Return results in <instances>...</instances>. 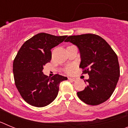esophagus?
Wrapping results in <instances>:
<instances>
[{
    "mask_svg": "<svg viewBox=\"0 0 128 128\" xmlns=\"http://www.w3.org/2000/svg\"><path fill=\"white\" fill-rule=\"evenodd\" d=\"M68 80L70 81H76V78H68Z\"/></svg>",
    "mask_w": 128,
    "mask_h": 128,
    "instance_id": "1",
    "label": "esophagus"
}]
</instances>
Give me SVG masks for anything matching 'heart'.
Wrapping results in <instances>:
<instances>
[{
    "label": "heart",
    "instance_id": "obj_1",
    "mask_svg": "<svg viewBox=\"0 0 128 128\" xmlns=\"http://www.w3.org/2000/svg\"><path fill=\"white\" fill-rule=\"evenodd\" d=\"M72 69H73V66H68V67L66 68V72H68V73H70V72H72Z\"/></svg>",
    "mask_w": 128,
    "mask_h": 128
}]
</instances>
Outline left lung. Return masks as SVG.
Here are the masks:
<instances>
[{"label": "left lung", "instance_id": "left-lung-1", "mask_svg": "<svg viewBox=\"0 0 128 128\" xmlns=\"http://www.w3.org/2000/svg\"><path fill=\"white\" fill-rule=\"evenodd\" d=\"M76 46L81 56L80 67L88 74L87 86L78 92V98L87 104L98 105L108 100L120 76L118 58L109 44L94 34L70 36L65 40Z\"/></svg>", "mask_w": 128, "mask_h": 128}]
</instances>
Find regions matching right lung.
<instances>
[{"label":"right lung","instance_id":"right-lung-1","mask_svg":"<svg viewBox=\"0 0 128 128\" xmlns=\"http://www.w3.org/2000/svg\"><path fill=\"white\" fill-rule=\"evenodd\" d=\"M67 36H54L40 32L22 45L13 62L15 85L26 102L44 107L57 97L60 83L67 78L56 74L52 78L43 73L44 66L50 62V50L64 41Z\"/></svg>","mask_w":128,"mask_h":128}]
</instances>
